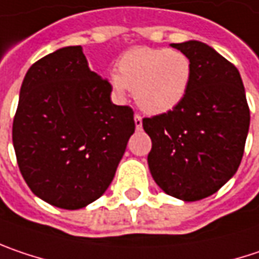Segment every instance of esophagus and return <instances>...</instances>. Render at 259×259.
Wrapping results in <instances>:
<instances>
[{"mask_svg":"<svg viewBox=\"0 0 259 259\" xmlns=\"http://www.w3.org/2000/svg\"><path fill=\"white\" fill-rule=\"evenodd\" d=\"M134 123H136V130H141L143 128V119H141L140 115L134 116Z\"/></svg>","mask_w":259,"mask_h":259,"instance_id":"34e87169","label":"esophagus"}]
</instances>
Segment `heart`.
Instances as JSON below:
<instances>
[{
  "label": "heart",
  "instance_id": "heart-1",
  "mask_svg": "<svg viewBox=\"0 0 259 259\" xmlns=\"http://www.w3.org/2000/svg\"><path fill=\"white\" fill-rule=\"evenodd\" d=\"M118 69L110 75L113 91L119 97L134 91L137 106L149 115L176 109L192 81L190 59L180 50L136 47L120 57Z\"/></svg>",
  "mask_w": 259,
  "mask_h": 259
}]
</instances>
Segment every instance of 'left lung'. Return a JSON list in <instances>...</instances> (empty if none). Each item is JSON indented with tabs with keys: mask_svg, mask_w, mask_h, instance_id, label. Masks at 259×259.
<instances>
[{
	"mask_svg": "<svg viewBox=\"0 0 259 259\" xmlns=\"http://www.w3.org/2000/svg\"><path fill=\"white\" fill-rule=\"evenodd\" d=\"M192 63L183 102L168 113L144 118L152 139L150 174L166 194L184 202L218 192L236 174L249 131V107L240 73L200 41L171 44Z\"/></svg>",
	"mask_w": 259,
	"mask_h": 259,
	"instance_id": "1",
	"label": "left lung"
}]
</instances>
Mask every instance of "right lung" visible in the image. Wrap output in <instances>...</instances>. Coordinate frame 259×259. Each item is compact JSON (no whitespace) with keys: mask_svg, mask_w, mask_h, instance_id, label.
Here are the masks:
<instances>
[{"mask_svg":"<svg viewBox=\"0 0 259 259\" xmlns=\"http://www.w3.org/2000/svg\"><path fill=\"white\" fill-rule=\"evenodd\" d=\"M110 93L81 46L60 48L29 67L13 146L29 189L47 203L81 209L110 186L136 130L133 109L113 104Z\"/></svg>","mask_w":259,"mask_h":259,"instance_id":"obj_1","label":"right lung"}]
</instances>
